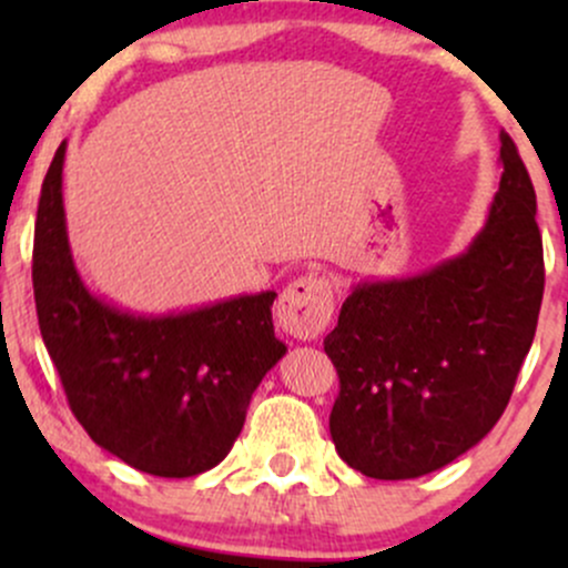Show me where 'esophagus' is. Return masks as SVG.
<instances>
[{"label":"esophagus","mask_w":568,"mask_h":568,"mask_svg":"<svg viewBox=\"0 0 568 568\" xmlns=\"http://www.w3.org/2000/svg\"><path fill=\"white\" fill-rule=\"evenodd\" d=\"M334 317V285L325 277L304 275L280 293L277 323L293 338H317Z\"/></svg>","instance_id":"esophagus-1"}]
</instances>
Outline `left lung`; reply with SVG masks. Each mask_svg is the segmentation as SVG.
<instances>
[{
	"mask_svg": "<svg viewBox=\"0 0 568 568\" xmlns=\"http://www.w3.org/2000/svg\"><path fill=\"white\" fill-rule=\"evenodd\" d=\"M499 192L459 256L357 283L323 347L338 374L331 438L352 470L408 480L452 465L497 425L545 291L537 194L501 133Z\"/></svg>",
	"mask_w": 568,
	"mask_h": 568,
	"instance_id": "left-lung-1",
	"label": "left lung"
}]
</instances>
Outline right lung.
Instances as JSON below:
<instances>
[{
    "mask_svg": "<svg viewBox=\"0 0 568 568\" xmlns=\"http://www.w3.org/2000/svg\"><path fill=\"white\" fill-rule=\"evenodd\" d=\"M58 146L34 230V302L77 422L135 470L192 478L216 467L245 425L251 395L277 366L275 291L194 310H122L88 288L74 264Z\"/></svg>",
    "mask_w": 568,
    "mask_h": 568,
    "instance_id": "obj_1",
    "label": "right lung"
}]
</instances>
